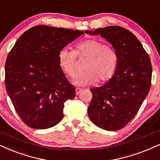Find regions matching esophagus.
<instances>
[{
  "mask_svg": "<svg viewBox=\"0 0 160 160\" xmlns=\"http://www.w3.org/2000/svg\"><path fill=\"white\" fill-rule=\"evenodd\" d=\"M82 91V90L81 89V88H76V95H78V94L81 93V92Z\"/></svg>",
  "mask_w": 160,
  "mask_h": 160,
  "instance_id": "34e87169",
  "label": "esophagus"
}]
</instances>
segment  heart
Masks as SVG:
<instances>
[{
  "mask_svg": "<svg viewBox=\"0 0 160 160\" xmlns=\"http://www.w3.org/2000/svg\"><path fill=\"white\" fill-rule=\"evenodd\" d=\"M76 56L88 58L84 72L74 78V83L80 86L90 85L97 81L99 83L108 82L115 74L119 64V57L113 48L97 39H88L76 44L74 51L68 48L59 51L58 64L67 76L76 75Z\"/></svg>",
  "mask_w": 160,
  "mask_h": 160,
  "instance_id": "obj_1",
  "label": "heart"
}]
</instances>
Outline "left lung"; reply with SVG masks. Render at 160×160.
<instances>
[{"instance_id":"1","label":"left lung","mask_w":160,"mask_h":160,"mask_svg":"<svg viewBox=\"0 0 160 160\" xmlns=\"http://www.w3.org/2000/svg\"><path fill=\"white\" fill-rule=\"evenodd\" d=\"M85 32L105 38L119 57L113 76L102 86L90 90L92 98L88 109L96 126L117 131L133 119L148 94L152 76L151 59L137 37L123 27L110 26Z\"/></svg>"}]
</instances>
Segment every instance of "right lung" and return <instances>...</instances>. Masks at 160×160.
Here are the masks:
<instances>
[{
    "label": "right lung",
    "instance_id": "right-lung-1",
    "mask_svg": "<svg viewBox=\"0 0 160 160\" xmlns=\"http://www.w3.org/2000/svg\"><path fill=\"white\" fill-rule=\"evenodd\" d=\"M83 34L81 30L35 26L21 35L8 54L6 89L29 127L47 129L62 120L64 102L72 99L76 91L59 66L58 54Z\"/></svg>",
    "mask_w": 160,
    "mask_h": 160
}]
</instances>
